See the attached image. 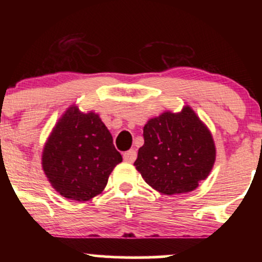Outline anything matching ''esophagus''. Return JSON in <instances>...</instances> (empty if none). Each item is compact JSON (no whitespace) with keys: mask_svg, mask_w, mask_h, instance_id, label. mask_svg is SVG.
I'll return each instance as SVG.
<instances>
[{"mask_svg":"<svg viewBox=\"0 0 262 262\" xmlns=\"http://www.w3.org/2000/svg\"><path fill=\"white\" fill-rule=\"evenodd\" d=\"M123 159L127 162H134L135 159H137V151H135L134 149L128 150V151H125L124 154H123Z\"/></svg>","mask_w":262,"mask_h":262,"instance_id":"34e87169","label":"esophagus"}]
</instances>
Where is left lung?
Returning <instances> with one entry per match:
<instances>
[{
  "mask_svg": "<svg viewBox=\"0 0 262 262\" xmlns=\"http://www.w3.org/2000/svg\"><path fill=\"white\" fill-rule=\"evenodd\" d=\"M143 130L144 145L134 166L156 191L186 193L209 175L215 161L214 141L191 107L149 119Z\"/></svg>",
  "mask_w": 262,
  "mask_h": 262,
  "instance_id": "1",
  "label": "left lung"
}]
</instances>
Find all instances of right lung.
<instances>
[{
    "label": "right lung",
    "mask_w": 262,
    "mask_h": 262,
    "mask_svg": "<svg viewBox=\"0 0 262 262\" xmlns=\"http://www.w3.org/2000/svg\"><path fill=\"white\" fill-rule=\"evenodd\" d=\"M122 155L100 116L71 106L48 138L41 166L56 192L68 200L85 202L106 187Z\"/></svg>",
    "instance_id": "1"
}]
</instances>
